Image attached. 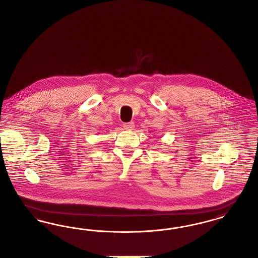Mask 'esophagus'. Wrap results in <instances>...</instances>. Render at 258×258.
Here are the masks:
<instances>
[{
	"mask_svg": "<svg viewBox=\"0 0 258 258\" xmlns=\"http://www.w3.org/2000/svg\"><path fill=\"white\" fill-rule=\"evenodd\" d=\"M134 122H128V123H124L123 124V127L125 130H133L134 128Z\"/></svg>",
	"mask_w": 258,
	"mask_h": 258,
	"instance_id": "1",
	"label": "esophagus"
}]
</instances>
